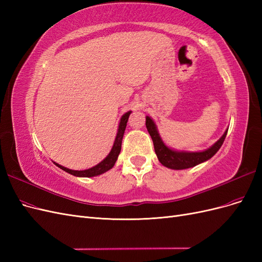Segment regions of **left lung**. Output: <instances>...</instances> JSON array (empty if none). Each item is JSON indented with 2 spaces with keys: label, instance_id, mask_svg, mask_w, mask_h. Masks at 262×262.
Returning a JSON list of instances; mask_svg holds the SVG:
<instances>
[{
  "label": "left lung",
  "instance_id": "obj_1",
  "mask_svg": "<svg viewBox=\"0 0 262 262\" xmlns=\"http://www.w3.org/2000/svg\"><path fill=\"white\" fill-rule=\"evenodd\" d=\"M145 124L149 136L153 140L154 149L158 161H160L161 164L164 165L165 167L176 170L194 167V166L210 160V158L220 149L222 144H223L228 130L226 129V131L224 132L223 136L220 138V140L216 141L215 143L208 149L202 150V152H186V150H175L166 145L163 142L160 133L157 131V126L155 122L149 117H146Z\"/></svg>",
  "mask_w": 262,
  "mask_h": 262
}]
</instances>
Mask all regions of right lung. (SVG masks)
<instances>
[{
	"mask_svg": "<svg viewBox=\"0 0 262 262\" xmlns=\"http://www.w3.org/2000/svg\"><path fill=\"white\" fill-rule=\"evenodd\" d=\"M130 114H131V112H128L121 117L120 123H119V126H118V132H117V136H116V139H115V143L113 145L112 150H110V153L107 155L105 160H102L96 166H94V167L85 169V170H73V169H70V168H67V167H63V166L59 165L58 163H54V162L53 163L57 165L59 168H61L62 170H64L67 172L71 173V175L76 176V177H94V176L101 175V173H104V172L108 171L109 169H112L114 167V165L116 164L117 160H118L119 154H120L122 138H123L126 122H128Z\"/></svg>",
	"mask_w": 262,
	"mask_h": 262,
	"instance_id": "right-lung-1",
	"label": "right lung"
}]
</instances>
